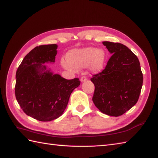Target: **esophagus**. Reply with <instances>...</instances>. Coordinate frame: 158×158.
Returning <instances> with one entry per match:
<instances>
[{
    "mask_svg": "<svg viewBox=\"0 0 158 158\" xmlns=\"http://www.w3.org/2000/svg\"><path fill=\"white\" fill-rule=\"evenodd\" d=\"M87 80V77H82L81 79H80V81H81V82H85Z\"/></svg>",
    "mask_w": 158,
    "mask_h": 158,
    "instance_id": "1",
    "label": "esophagus"
}]
</instances>
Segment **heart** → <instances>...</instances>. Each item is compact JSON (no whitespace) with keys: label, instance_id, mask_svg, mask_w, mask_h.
I'll list each match as a JSON object with an SVG mask.
<instances>
[{"label":"heart","instance_id":"b5f03b06","mask_svg":"<svg viewBox=\"0 0 158 158\" xmlns=\"http://www.w3.org/2000/svg\"><path fill=\"white\" fill-rule=\"evenodd\" d=\"M106 57L103 49L86 47L70 50L67 53L66 58L61 60V64L69 70H76L89 66L92 73H98L104 68Z\"/></svg>","mask_w":158,"mask_h":158}]
</instances>
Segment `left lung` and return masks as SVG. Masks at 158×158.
<instances>
[{
	"mask_svg": "<svg viewBox=\"0 0 158 158\" xmlns=\"http://www.w3.org/2000/svg\"><path fill=\"white\" fill-rule=\"evenodd\" d=\"M102 43L112 56L105 69L91 79L95 86L92 100L102 113L118 117L138 101L143 73L137 56L126 45L109 41Z\"/></svg>",
	"mask_w": 158,
	"mask_h": 158,
	"instance_id": "left-lung-1",
	"label": "left lung"
}]
</instances>
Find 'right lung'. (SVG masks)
I'll return each mask as SVG.
<instances>
[{
  "instance_id": "right-lung-1",
  "label": "right lung",
  "mask_w": 158,
  "mask_h": 158,
  "mask_svg": "<svg viewBox=\"0 0 158 158\" xmlns=\"http://www.w3.org/2000/svg\"><path fill=\"white\" fill-rule=\"evenodd\" d=\"M56 44L36 47L20 64L16 72V99L26 115L49 122L62 115L73 91L80 85L78 78L66 79L54 74L45 64L54 63Z\"/></svg>"
}]
</instances>
